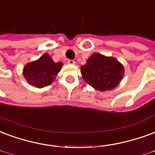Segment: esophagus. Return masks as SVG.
<instances>
[{"instance_id":"obj_1","label":"esophagus","mask_w":155,"mask_h":155,"mask_svg":"<svg viewBox=\"0 0 155 155\" xmlns=\"http://www.w3.org/2000/svg\"><path fill=\"white\" fill-rule=\"evenodd\" d=\"M67 62H68V64H70V65H74V64H75V61L73 60H68Z\"/></svg>"}]
</instances>
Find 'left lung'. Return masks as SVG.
<instances>
[{
    "mask_svg": "<svg viewBox=\"0 0 155 155\" xmlns=\"http://www.w3.org/2000/svg\"><path fill=\"white\" fill-rule=\"evenodd\" d=\"M82 77L89 85L99 91L114 89L123 78L124 67L114 57L94 53L81 67Z\"/></svg>",
    "mask_w": 155,
    "mask_h": 155,
    "instance_id": "obj_1",
    "label": "left lung"
}]
</instances>
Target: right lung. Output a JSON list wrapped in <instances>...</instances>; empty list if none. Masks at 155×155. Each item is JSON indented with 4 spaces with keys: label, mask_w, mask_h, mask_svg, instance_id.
<instances>
[{
    "label": "right lung",
    "mask_w": 155,
    "mask_h": 155,
    "mask_svg": "<svg viewBox=\"0 0 155 155\" xmlns=\"http://www.w3.org/2000/svg\"><path fill=\"white\" fill-rule=\"evenodd\" d=\"M63 63L54 62L48 53L39 59L28 63L24 67L23 74L28 83L37 88L50 85L60 72Z\"/></svg>",
    "instance_id": "obj_1"
}]
</instances>
